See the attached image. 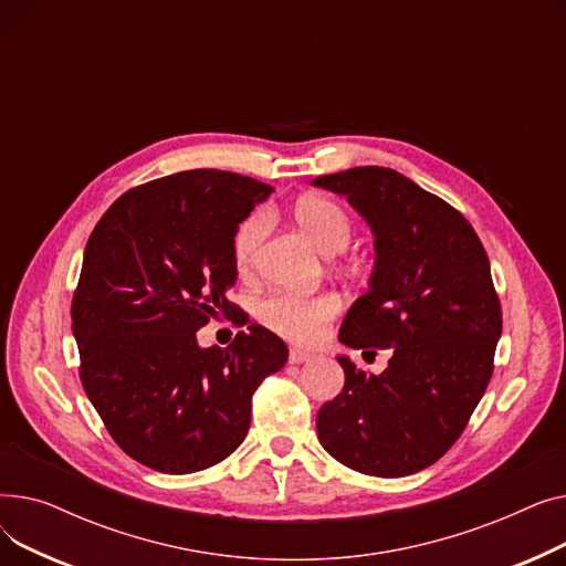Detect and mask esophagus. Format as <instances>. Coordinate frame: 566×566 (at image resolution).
<instances>
[{
	"label": "esophagus",
	"mask_w": 566,
	"mask_h": 566,
	"mask_svg": "<svg viewBox=\"0 0 566 566\" xmlns=\"http://www.w3.org/2000/svg\"><path fill=\"white\" fill-rule=\"evenodd\" d=\"M312 358H314V353H310V350H305V348H291V350H289V363H293V365L307 363V360H312Z\"/></svg>",
	"instance_id": "34e87169"
}]
</instances>
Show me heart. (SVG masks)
Instances as JSON below:
<instances>
[{
  "label": "heart",
  "mask_w": 566,
  "mask_h": 566,
  "mask_svg": "<svg viewBox=\"0 0 566 566\" xmlns=\"http://www.w3.org/2000/svg\"><path fill=\"white\" fill-rule=\"evenodd\" d=\"M293 216L314 245L325 254L342 252L350 241V218L337 201L328 197H303L295 203ZM265 231L268 216L263 211L252 213L238 227L233 238V261L241 273H248L252 268ZM337 312L339 301L333 293H273L256 307V316L265 328L293 344H316L325 333V325L337 316Z\"/></svg>",
  "instance_id": "b5f03b06"
}]
</instances>
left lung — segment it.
Wrapping results in <instances>:
<instances>
[{
    "label": "left lung",
    "instance_id": "left-lung-1",
    "mask_svg": "<svg viewBox=\"0 0 566 566\" xmlns=\"http://www.w3.org/2000/svg\"><path fill=\"white\" fill-rule=\"evenodd\" d=\"M312 186L346 197L374 233L369 286L339 342L392 350L382 374L337 355L346 382L316 412L318 440L374 478L420 472L463 433L493 374L502 310L486 250L457 208L395 169L353 167Z\"/></svg>",
    "mask_w": 566,
    "mask_h": 566
}]
</instances>
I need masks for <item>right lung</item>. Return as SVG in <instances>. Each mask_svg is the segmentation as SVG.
I'll list each match as a JSON object with an SVG mask.
<instances>
[{"label":"right lung","mask_w":566,"mask_h":566,"mask_svg":"<svg viewBox=\"0 0 566 566\" xmlns=\"http://www.w3.org/2000/svg\"><path fill=\"white\" fill-rule=\"evenodd\" d=\"M271 192L241 174L178 171L118 197L88 235L71 307L80 378L118 448L158 472L227 459L248 436L252 395L289 358L263 325L229 348L197 342L235 310L233 238Z\"/></svg>","instance_id":"obj_1"}]
</instances>
